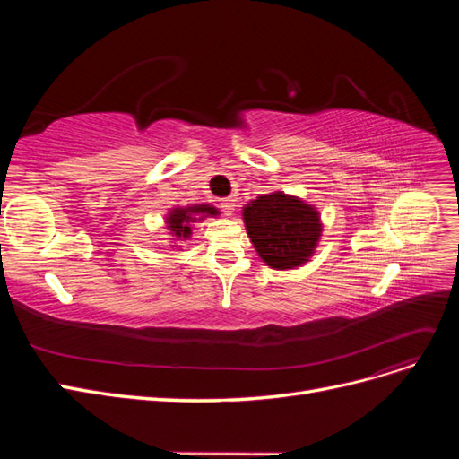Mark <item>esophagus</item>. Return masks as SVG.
<instances>
[{
  "label": "esophagus",
  "mask_w": 459,
  "mask_h": 459,
  "mask_svg": "<svg viewBox=\"0 0 459 459\" xmlns=\"http://www.w3.org/2000/svg\"><path fill=\"white\" fill-rule=\"evenodd\" d=\"M220 208H221V211H224L228 216H231V212L235 211V199H231V197L221 199V201H220Z\"/></svg>",
  "instance_id": "1"
}]
</instances>
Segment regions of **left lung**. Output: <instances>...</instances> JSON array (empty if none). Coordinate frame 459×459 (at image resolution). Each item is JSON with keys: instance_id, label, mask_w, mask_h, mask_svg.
<instances>
[{"instance_id": "left-lung-1", "label": "left lung", "mask_w": 459, "mask_h": 459, "mask_svg": "<svg viewBox=\"0 0 459 459\" xmlns=\"http://www.w3.org/2000/svg\"><path fill=\"white\" fill-rule=\"evenodd\" d=\"M243 220L258 256L275 270L307 262L322 235L316 208L281 191L248 203Z\"/></svg>"}]
</instances>
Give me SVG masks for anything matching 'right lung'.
<instances>
[{
  "mask_svg": "<svg viewBox=\"0 0 459 459\" xmlns=\"http://www.w3.org/2000/svg\"><path fill=\"white\" fill-rule=\"evenodd\" d=\"M218 211L211 204H195V206H187V208H174V211L169 214V224L170 231L176 235V238H189L191 228L189 221L193 220H203L204 216H214Z\"/></svg>",
  "mask_w": 459,
  "mask_h": 459,
  "instance_id": "1",
  "label": "right lung"
}]
</instances>
